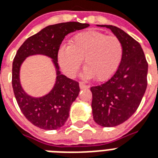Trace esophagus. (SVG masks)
Here are the masks:
<instances>
[{
	"label": "esophagus",
	"mask_w": 158,
	"mask_h": 158,
	"mask_svg": "<svg viewBox=\"0 0 158 158\" xmlns=\"http://www.w3.org/2000/svg\"><path fill=\"white\" fill-rule=\"evenodd\" d=\"M79 87H80V89H86L89 88V86L88 85H86V84L84 82H79Z\"/></svg>",
	"instance_id": "34e87169"
}]
</instances>
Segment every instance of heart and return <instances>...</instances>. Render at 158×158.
I'll use <instances>...</instances> for the list:
<instances>
[{
    "mask_svg": "<svg viewBox=\"0 0 158 158\" xmlns=\"http://www.w3.org/2000/svg\"><path fill=\"white\" fill-rule=\"evenodd\" d=\"M123 57V45L115 36L99 31H84L75 35L69 45H63L58 52V64L69 76H73L85 59L84 76L98 81L110 79L116 72Z\"/></svg>",
    "mask_w": 158,
    "mask_h": 158,
    "instance_id": "heart-1",
    "label": "heart"
}]
</instances>
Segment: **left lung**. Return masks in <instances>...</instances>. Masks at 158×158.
<instances>
[{
	"mask_svg": "<svg viewBox=\"0 0 158 158\" xmlns=\"http://www.w3.org/2000/svg\"><path fill=\"white\" fill-rule=\"evenodd\" d=\"M106 27L121 41L123 57L120 66L104 84L92 86V113L94 121L105 127L128 120L140 106L148 86V64L140 43L119 27Z\"/></svg>",
	"mask_w": 158,
	"mask_h": 158,
	"instance_id": "left-lung-1",
	"label": "left lung"
}]
</instances>
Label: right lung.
<instances>
[{
  "instance_id": "1",
  "label": "right lung",
  "mask_w": 158,
  "mask_h": 158,
  "mask_svg": "<svg viewBox=\"0 0 158 158\" xmlns=\"http://www.w3.org/2000/svg\"><path fill=\"white\" fill-rule=\"evenodd\" d=\"M87 23L77 22L63 23L48 26L28 37L17 50L12 63V88L14 94L27 120L43 130H56L66 122L72 103L79 93V82L67 78L58 70V52L62 42L67 34L88 27ZM43 54L50 56L57 69L55 87L46 96L33 98L25 94L20 86L19 72L20 64L27 56Z\"/></svg>"
}]
</instances>
